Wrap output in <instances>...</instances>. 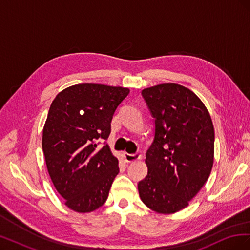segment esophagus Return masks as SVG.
<instances>
[{
  "label": "esophagus",
  "mask_w": 250,
  "mask_h": 250,
  "mask_svg": "<svg viewBox=\"0 0 250 250\" xmlns=\"http://www.w3.org/2000/svg\"><path fill=\"white\" fill-rule=\"evenodd\" d=\"M124 157H125V161L127 163H131L134 161H138L141 158V155L139 153H124Z\"/></svg>",
  "instance_id": "1"
}]
</instances>
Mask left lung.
<instances>
[{
	"label": "left lung",
	"instance_id": "1",
	"mask_svg": "<svg viewBox=\"0 0 250 250\" xmlns=\"http://www.w3.org/2000/svg\"><path fill=\"white\" fill-rule=\"evenodd\" d=\"M142 97L154 119V138L146 153L147 176L138 185L140 197L157 213H176L209 176L213 122L199 98L175 83L143 89Z\"/></svg>",
	"mask_w": 250,
	"mask_h": 250
}]
</instances>
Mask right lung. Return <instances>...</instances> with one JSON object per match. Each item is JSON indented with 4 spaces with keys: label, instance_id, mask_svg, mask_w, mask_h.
<instances>
[{
    "label": "right lung",
    "instance_id": "1",
    "mask_svg": "<svg viewBox=\"0 0 250 250\" xmlns=\"http://www.w3.org/2000/svg\"><path fill=\"white\" fill-rule=\"evenodd\" d=\"M128 94L125 87L83 83L63 89L51 104L42 151L53 185L75 211L89 213L108 197L119 161L106 140Z\"/></svg>",
    "mask_w": 250,
    "mask_h": 250
}]
</instances>
